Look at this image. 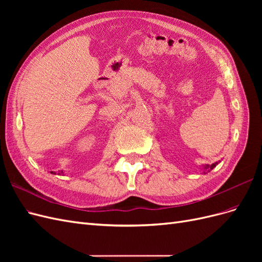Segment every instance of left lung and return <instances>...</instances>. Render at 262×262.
I'll return each instance as SVG.
<instances>
[{
	"label": "left lung",
	"instance_id": "8db88e82",
	"mask_svg": "<svg viewBox=\"0 0 262 262\" xmlns=\"http://www.w3.org/2000/svg\"><path fill=\"white\" fill-rule=\"evenodd\" d=\"M217 165V163H214V164H212V165H207L204 167V169H207L208 171H210V170H212L214 167H215V166Z\"/></svg>",
	"mask_w": 262,
	"mask_h": 262
}]
</instances>
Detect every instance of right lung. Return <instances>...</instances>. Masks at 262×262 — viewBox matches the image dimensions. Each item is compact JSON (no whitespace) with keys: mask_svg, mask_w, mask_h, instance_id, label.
Instances as JSON below:
<instances>
[{"mask_svg":"<svg viewBox=\"0 0 262 262\" xmlns=\"http://www.w3.org/2000/svg\"><path fill=\"white\" fill-rule=\"evenodd\" d=\"M51 172H53V171H51ZM54 173H55V172H54Z\"/></svg>","mask_w":262,"mask_h":262,"instance_id":"right-lung-1","label":"right lung"}]
</instances>
